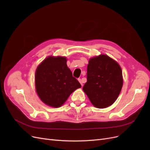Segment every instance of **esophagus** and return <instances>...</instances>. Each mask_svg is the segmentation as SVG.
Listing matches in <instances>:
<instances>
[{
  "mask_svg": "<svg viewBox=\"0 0 150 150\" xmlns=\"http://www.w3.org/2000/svg\"><path fill=\"white\" fill-rule=\"evenodd\" d=\"M78 81H79V82L80 83V84H81V86H83V81H82V79H78Z\"/></svg>",
  "mask_w": 150,
  "mask_h": 150,
  "instance_id": "1",
  "label": "esophagus"
}]
</instances>
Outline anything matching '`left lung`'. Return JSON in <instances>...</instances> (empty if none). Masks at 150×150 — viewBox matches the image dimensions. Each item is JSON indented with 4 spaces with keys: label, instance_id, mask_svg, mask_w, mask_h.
<instances>
[{
    "label": "left lung",
    "instance_id": "8db88e82",
    "mask_svg": "<svg viewBox=\"0 0 150 150\" xmlns=\"http://www.w3.org/2000/svg\"><path fill=\"white\" fill-rule=\"evenodd\" d=\"M122 71L118 63L105 54L91 58L87 82L83 89L93 105L105 108L115 102L122 87Z\"/></svg>",
    "mask_w": 150,
    "mask_h": 150
}]
</instances>
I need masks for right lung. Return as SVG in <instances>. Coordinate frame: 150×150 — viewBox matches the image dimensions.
Here are the masks:
<instances>
[{
	"instance_id": "add662e5",
	"label": "right lung",
	"mask_w": 150,
	"mask_h": 150,
	"mask_svg": "<svg viewBox=\"0 0 150 150\" xmlns=\"http://www.w3.org/2000/svg\"><path fill=\"white\" fill-rule=\"evenodd\" d=\"M66 62L65 57L49 56L36 69V91L40 100L49 106L60 107L72 92L81 87Z\"/></svg>"
}]
</instances>
